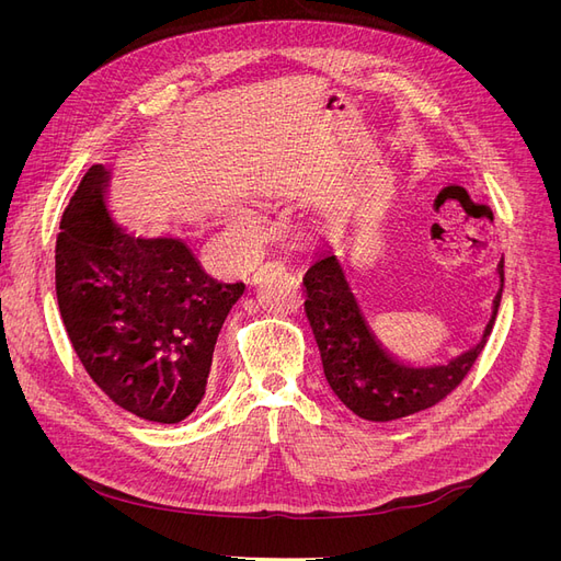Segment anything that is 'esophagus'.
I'll list each match as a JSON object with an SVG mask.
<instances>
[{
    "mask_svg": "<svg viewBox=\"0 0 561 561\" xmlns=\"http://www.w3.org/2000/svg\"><path fill=\"white\" fill-rule=\"evenodd\" d=\"M266 268H283V262H278V260H268L266 264H262L257 271H254V274H252V280L257 283V280H260V276H262V271H266Z\"/></svg>",
    "mask_w": 561,
    "mask_h": 561,
    "instance_id": "esophagus-1",
    "label": "esophagus"
}]
</instances>
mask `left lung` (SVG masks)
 I'll return each mask as SVG.
<instances>
[{"mask_svg":"<svg viewBox=\"0 0 561 561\" xmlns=\"http://www.w3.org/2000/svg\"><path fill=\"white\" fill-rule=\"evenodd\" d=\"M499 276L501 290L494 299V313L478 344L447 365L407 367L390 358L369 332L334 254L320 252L304 276V309L334 396L367 421H393L443 402L466 379L494 328L503 293V262Z\"/></svg>","mask_w":561,"mask_h":561,"instance_id":"left-lung-1","label":"left lung"}]
</instances>
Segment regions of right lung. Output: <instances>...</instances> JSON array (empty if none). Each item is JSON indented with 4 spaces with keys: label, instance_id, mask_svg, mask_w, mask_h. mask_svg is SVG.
<instances>
[{
    "label": "right lung",
    "instance_id": "1",
    "mask_svg": "<svg viewBox=\"0 0 561 561\" xmlns=\"http://www.w3.org/2000/svg\"><path fill=\"white\" fill-rule=\"evenodd\" d=\"M107 186L110 173L91 165L62 213L58 309L77 358L114 404L178 423L206 396L217 334L245 285L208 276L180 239L116 227Z\"/></svg>",
    "mask_w": 561,
    "mask_h": 561
}]
</instances>
